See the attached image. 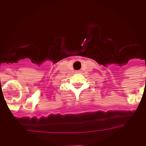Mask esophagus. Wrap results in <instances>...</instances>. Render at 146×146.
Here are the masks:
<instances>
[{"instance_id":"esophagus-1","label":"esophagus","mask_w":146,"mask_h":146,"mask_svg":"<svg viewBox=\"0 0 146 146\" xmlns=\"http://www.w3.org/2000/svg\"><path fill=\"white\" fill-rule=\"evenodd\" d=\"M76 72H77V73H80V71L77 70V71H76Z\"/></svg>"}]
</instances>
